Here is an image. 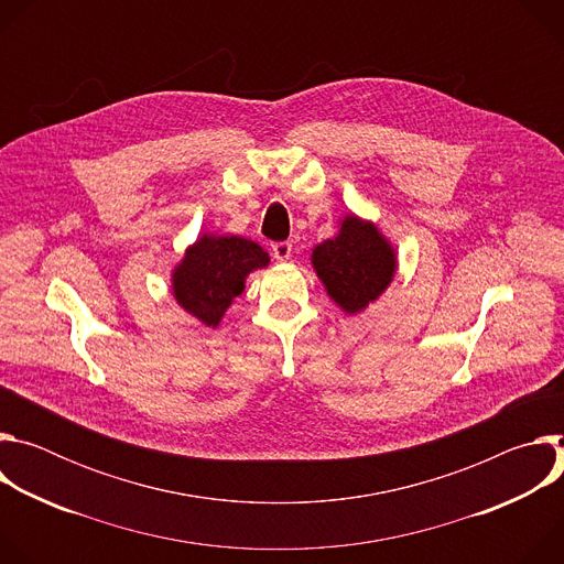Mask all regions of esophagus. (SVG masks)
Returning <instances> with one entry per match:
<instances>
[{"label": "esophagus", "instance_id": "obj_1", "mask_svg": "<svg viewBox=\"0 0 564 564\" xmlns=\"http://www.w3.org/2000/svg\"><path fill=\"white\" fill-rule=\"evenodd\" d=\"M272 254L279 263H285L292 259V243H288V240H281V243H274L272 246Z\"/></svg>", "mask_w": 564, "mask_h": 564}]
</instances>
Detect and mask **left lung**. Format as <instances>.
I'll use <instances>...</instances> for the list:
<instances>
[{"label": "left lung", "instance_id": "1", "mask_svg": "<svg viewBox=\"0 0 564 564\" xmlns=\"http://www.w3.org/2000/svg\"><path fill=\"white\" fill-rule=\"evenodd\" d=\"M310 263L328 296L346 314H361L392 283L397 250L390 238L357 214L339 218V231L314 246Z\"/></svg>", "mask_w": 564, "mask_h": 564}]
</instances>
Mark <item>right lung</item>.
Here are the masks:
<instances>
[{
  "instance_id": "1",
  "label": "right lung",
  "mask_w": 564,
  "mask_h": 564,
  "mask_svg": "<svg viewBox=\"0 0 564 564\" xmlns=\"http://www.w3.org/2000/svg\"><path fill=\"white\" fill-rule=\"evenodd\" d=\"M268 265L270 254L254 240L203 231L172 270V294L205 328H218L248 276Z\"/></svg>"
}]
</instances>
